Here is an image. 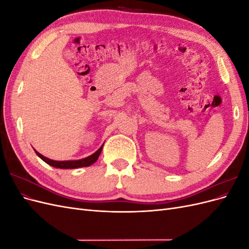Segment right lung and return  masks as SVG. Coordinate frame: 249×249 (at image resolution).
I'll return each instance as SVG.
<instances>
[{
  "label": "right lung",
  "instance_id": "obj_1",
  "mask_svg": "<svg viewBox=\"0 0 249 249\" xmlns=\"http://www.w3.org/2000/svg\"><path fill=\"white\" fill-rule=\"evenodd\" d=\"M102 145L99 149L96 150L94 154H92L91 156H89L87 158H84V159H81V160H74V161H54V160H51L49 158H46L44 156H42L41 154H39L37 150H35L36 155L38 156L41 160H43L46 163H48L49 165L53 167H56V168H62V169H71V168H79V167H85V166H89V165L93 164L97 159H99V157L101 155V152L103 149Z\"/></svg>",
  "mask_w": 249,
  "mask_h": 249
}]
</instances>
